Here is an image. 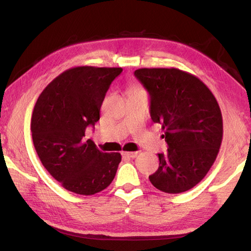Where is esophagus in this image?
Listing matches in <instances>:
<instances>
[{"label":"esophagus","mask_w":251,"mask_h":251,"mask_svg":"<svg viewBox=\"0 0 251 251\" xmlns=\"http://www.w3.org/2000/svg\"><path fill=\"white\" fill-rule=\"evenodd\" d=\"M138 155L137 151H123L122 156L126 157V158H135Z\"/></svg>","instance_id":"34e87169"}]
</instances>
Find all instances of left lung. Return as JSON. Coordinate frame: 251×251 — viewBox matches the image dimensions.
<instances>
[{
  "label": "left lung",
  "instance_id": "left-lung-1",
  "mask_svg": "<svg viewBox=\"0 0 251 251\" xmlns=\"http://www.w3.org/2000/svg\"><path fill=\"white\" fill-rule=\"evenodd\" d=\"M135 76L151 96V116L161 125L168 150L150 176L164 193L187 192L201 181L215 163L223 141L218 101L197 76L171 69H139Z\"/></svg>",
  "mask_w": 251,
  "mask_h": 251
}]
</instances>
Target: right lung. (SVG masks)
Here are the masks:
<instances>
[{
    "label": "right lung",
    "instance_id": "add662e5",
    "mask_svg": "<svg viewBox=\"0 0 251 251\" xmlns=\"http://www.w3.org/2000/svg\"><path fill=\"white\" fill-rule=\"evenodd\" d=\"M122 67L77 66L54 78L34 106L31 131L43 166L65 189L94 195L110 185L122 160L120 152H103L91 139L88 125L100 120L109 85Z\"/></svg>",
    "mask_w": 251,
    "mask_h": 251
}]
</instances>
